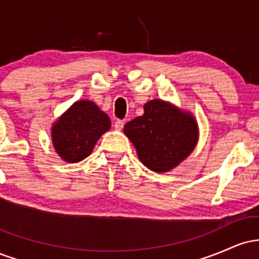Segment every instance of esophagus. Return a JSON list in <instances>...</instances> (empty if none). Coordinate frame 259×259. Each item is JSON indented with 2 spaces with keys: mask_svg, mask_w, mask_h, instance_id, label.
Masks as SVG:
<instances>
[{
  "mask_svg": "<svg viewBox=\"0 0 259 259\" xmlns=\"http://www.w3.org/2000/svg\"><path fill=\"white\" fill-rule=\"evenodd\" d=\"M123 126H124V120H115V123H114V129H117V130H121L123 129Z\"/></svg>",
  "mask_w": 259,
  "mask_h": 259,
  "instance_id": "1",
  "label": "esophagus"
}]
</instances>
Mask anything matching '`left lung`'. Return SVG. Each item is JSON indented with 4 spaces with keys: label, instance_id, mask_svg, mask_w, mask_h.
Masks as SVG:
<instances>
[{
    "label": "left lung",
    "instance_id": "obj_1",
    "mask_svg": "<svg viewBox=\"0 0 259 259\" xmlns=\"http://www.w3.org/2000/svg\"><path fill=\"white\" fill-rule=\"evenodd\" d=\"M124 134L150 170L165 173L185 160L198 141V125L190 112L163 100H151L144 114L130 120Z\"/></svg>",
    "mask_w": 259,
    "mask_h": 259
}]
</instances>
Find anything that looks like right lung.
Segmentation results:
<instances>
[{
	"instance_id": "obj_1",
	"label": "right lung",
	"mask_w": 259,
	"mask_h": 259,
	"mask_svg": "<svg viewBox=\"0 0 259 259\" xmlns=\"http://www.w3.org/2000/svg\"><path fill=\"white\" fill-rule=\"evenodd\" d=\"M111 129V119L90 100H79L51 127L56 152L68 163H78L90 156L97 140Z\"/></svg>"
}]
</instances>
